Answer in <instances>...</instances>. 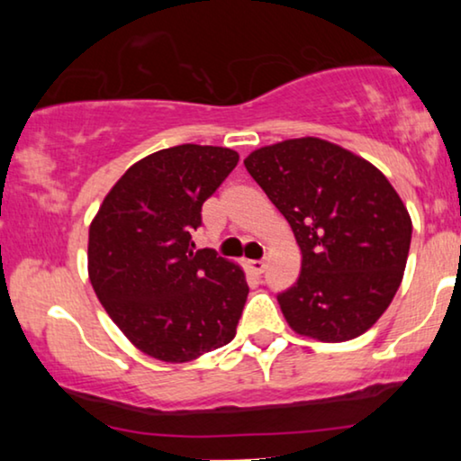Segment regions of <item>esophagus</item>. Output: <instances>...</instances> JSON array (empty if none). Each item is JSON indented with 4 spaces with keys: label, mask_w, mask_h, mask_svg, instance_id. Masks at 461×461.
Listing matches in <instances>:
<instances>
[{
    "label": "esophagus",
    "mask_w": 461,
    "mask_h": 461,
    "mask_svg": "<svg viewBox=\"0 0 461 461\" xmlns=\"http://www.w3.org/2000/svg\"><path fill=\"white\" fill-rule=\"evenodd\" d=\"M245 267H248L254 275H262L264 268H267V262H264V260H248V262H245Z\"/></svg>",
    "instance_id": "1"
}]
</instances>
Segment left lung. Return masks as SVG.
I'll use <instances>...</instances> for the list:
<instances>
[{"label":"left lung","instance_id":"1","mask_svg":"<svg viewBox=\"0 0 461 461\" xmlns=\"http://www.w3.org/2000/svg\"><path fill=\"white\" fill-rule=\"evenodd\" d=\"M292 226L298 281L276 295L295 333L346 342L382 317L402 281L411 218L386 176L338 144L294 138L243 161Z\"/></svg>","mask_w":461,"mask_h":461}]
</instances>
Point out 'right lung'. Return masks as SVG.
Returning <instances> with one entry per match:
<instances>
[{"instance_id":"1","label":"right lung","mask_w":461,"mask_h":461,"mask_svg":"<svg viewBox=\"0 0 461 461\" xmlns=\"http://www.w3.org/2000/svg\"><path fill=\"white\" fill-rule=\"evenodd\" d=\"M239 153L180 144L136 161L90 224L87 275L100 304L144 355L188 363L229 344L249 287L235 262L194 249L201 207Z\"/></svg>"}]
</instances>
